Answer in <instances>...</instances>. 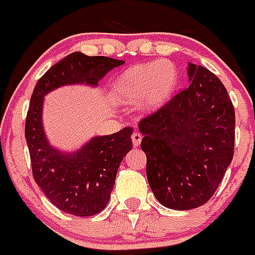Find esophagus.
<instances>
[{
  "label": "esophagus",
  "mask_w": 255,
  "mask_h": 255,
  "mask_svg": "<svg viewBox=\"0 0 255 255\" xmlns=\"http://www.w3.org/2000/svg\"><path fill=\"white\" fill-rule=\"evenodd\" d=\"M142 134H140V132H138V131H135V132H132V135H131V140H132V145H134V147H138L139 144H140V142H142Z\"/></svg>",
  "instance_id": "obj_1"
}]
</instances>
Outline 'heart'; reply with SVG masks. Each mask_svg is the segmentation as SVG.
Returning a JSON list of instances; mask_svg holds the SVG:
<instances>
[{"mask_svg":"<svg viewBox=\"0 0 255 255\" xmlns=\"http://www.w3.org/2000/svg\"><path fill=\"white\" fill-rule=\"evenodd\" d=\"M177 80V71L169 62L132 65L113 82L112 93L119 102H140L144 110H156L171 97Z\"/></svg>","mask_w":255,"mask_h":255,"instance_id":"heart-1","label":"heart"}]
</instances>
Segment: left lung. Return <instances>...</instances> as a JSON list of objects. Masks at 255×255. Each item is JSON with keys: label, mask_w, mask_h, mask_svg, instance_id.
Masks as SVG:
<instances>
[{"label": "left lung", "mask_w": 255, "mask_h": 255, "mask_svg": "<svg viewBox=\"0 0 255 255\" xmlns=\"http://www.w3.org/2000/svg\"><path fill=\"white\" fill-rule=\"evenodd\" d=\"M190 86L139 121L147 179L166 208L204 205L217 191L235 149V110L225 85L188 64Z\"/></svg>", "instance_id": "obj_1"}]
</instances>
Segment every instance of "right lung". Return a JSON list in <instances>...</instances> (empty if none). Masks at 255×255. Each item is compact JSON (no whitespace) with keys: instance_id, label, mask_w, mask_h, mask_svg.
Returning <instances> with one entry per match:
<instances>
[{"instance_id":"1","label":"right lung","mask_w":255,"mask_h":255,"mask_svg":"<svg viewBox=\"0 0 255 255\" xmlns=\"http://www.w3.org/2000/svg\"><path fill=\"white\" fill-rule=\"evenodd\" d=\"M124 60L72 53L54 64L37 81L25 119V140L32 174L47 199L62 212L90 217L110 201L116 174L125 154L132 148L130 126L111 135L95 136L72 153H63L47 142L42 128L43 97L64 85L98 81Z\"/></svg>"}]
</instances>
